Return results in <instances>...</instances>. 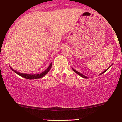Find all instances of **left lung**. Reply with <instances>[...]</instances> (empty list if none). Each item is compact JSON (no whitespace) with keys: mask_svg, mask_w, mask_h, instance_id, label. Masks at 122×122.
<instances>
[{"mask_svg":"<svg viewBox=\"0 0 122 122\" xmlns=\"http://www.w3.org/2000/svg\"><path fill=\"white\" fill-rule=\"evenodd\" d=\"M112 65H111V66H109V67H108V68L107 69H106V70H105V71H103V72H102V73H100V75H102V74H103V73H104V72H106V71H107V70H108V69H109V68H110V67H111V66H112ZM72 70H73V71H74V72H75V73H77V75H79V76H80L82 77H83V78H85V79H88V77H86V76H85V75H82V74H81V73H80V72H77V71H76V70H75V69H73V68H72Z\"/></svg>","mask_w":122,"mask_h":122,"instance_id":"8db88e82","label":"left lung"}]
</instances>
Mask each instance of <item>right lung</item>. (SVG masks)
<instances>
[{
    "label": "right lung",
    "mask_w": 122,
    "mask_h": 122,
    "mask_svg": "<svg viewBox=\"0 0 122 122\" xmlns=\"http://www.w3.org/2000/svg\"><path fill=\"white\" fill-rule=\"evenodd\" d=\"M51 66H52V62H51V64H50L48 68H47V69L45 70V71H43V72L41 73H39V74H35V75H30V74H27V73H20L19 72H17V71H15V70L12 69V68L11 66H10V68L11 69L12 71H14V72L15 73L18 74V75L22 77H23V78H25V79L31 80V79H40V78L43 77L45 75H46L47 73L49 72V71H50V69H51Z\"/></svg>",
    "instance_id": "obj_1"
}]
</instances>
